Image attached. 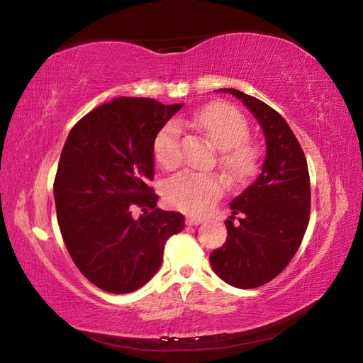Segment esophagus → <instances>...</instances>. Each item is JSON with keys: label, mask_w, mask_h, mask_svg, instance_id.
<instances>
[{"label": "esophagus", "mask_w": 363, "mask_h": 363, "mask_svg": "<svg viewBox=\"0 0 363 363\" xmlns=\"http://www.w3.org/2000/svg\"><path fill=\"white\" fill-rule=\"evenodd\" d=\"M186 223H187L189 226H198V225H201V223H203V218H199V217H187Z\"/></svg>", "instance_id": "obj_1"}]
</instances>
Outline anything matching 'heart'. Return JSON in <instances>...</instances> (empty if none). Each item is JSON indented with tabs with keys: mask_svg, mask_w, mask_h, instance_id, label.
Instances as JSON below:
<instances>
[{
	"mask_svg": "<svg viewBox=\"0 0 363 363\" xmlns=\"http://www.w3.org/2000/svg\"><path fill=\"white\" fill-rule=\"evenodd\" d=\"M181 125L196 129L213 148L220 150L218 164L234 186H242L256 176L260 151L246 138L250 135L248 121L235 107L229 104H212L203 111L181 118ZM181 128L169 121L162 126L152 142L154 159L164 169L179 165ZM225 194V182L217 174L181 173L172 177L164 189L167 201L190 215H203Z\"/></svg>",
	"mask_w": 363,
	"mask_h": 363,
	"instance_id": "1",
	"label": "heart"
}]
</instances>
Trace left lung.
<instances>
[{
  "label": "left lung",
  "mask_w": 363,
  "mask_h": 363,
  "mask_svg": "<svg viewBox=\"0 0 363 363\" xmlns=\"http://www.w3.org/2000/svg\"><path fill=\"white\" fill-rule=\"evenodd\" d=\"M217 91L242 99L260 123L267 156L256 182L233 203L228 238L209 256L213 272L237 289L269 282L295 256L309 225L311 177L304 151L281 113L235 89ZM235 214H240L234 223Z\"/></svg>",
  "instance_id": "left-lung-1"
}]
</instances>
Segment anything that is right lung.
Here are the masks:
<instances>
[{"instance_id":"obj_1","label":"right lung","mask_w":363,"mask_h":363,"mask_svg":"<svg viewBox=\"0 0 363 363\" xmlns=\"http://www.w3.org/2000/svg\"><path fill=\"white\" fill-rule=\"evenodd\" d=\"M181 107L115 98L67 137L54 179L60 234L74 265L104 291L140 289L160 268L168 238L184 229L182 215L157 209L148 186L154 137Z\"/></svg>"}]
</instances>
